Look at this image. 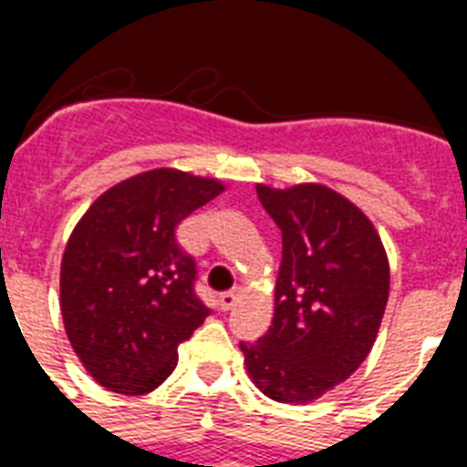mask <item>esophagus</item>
<instances>
[{
  "instance_id": "1",
  "label": "esophagus",
  "mask_w": 467,
  "mask_h": 467,
  "mask_svg": "<svg viewBox=\"0 0 467 467\" xmlns=\"http://www.w3.org/2000/svg\"><path fill=\"white\" fill-rule=\"evenodd\" d=\"M238 296H241V287H234V290H229V292H222L220 306L224 308V311H229V308H234V304L238 301Z\"/></svg>"
}]
</instances>
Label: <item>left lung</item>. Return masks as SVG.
<instances>
[{
	"mask_svg": "<svg viewBox=\"0 0 467 467\" xmlns=\"http://www.w3.org/2000/svg\"><path fill=\"white\" fill-rule=\"evenodd\" d=\"M257 196L283 234L269 332L241 341L247 374L266 398L304 404L346 381L372 350L390 269L372 222L323 184Z\"/></svg>",
	"mask_w": 467,
	"mask_h": 467,
	"instance_id": "1",
	"label": "left lung"
}]
</instances>
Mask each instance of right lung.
<instances>
[{
	"label": "right lung",
	"mask_w": 467,
	"mask_h": 467,
	"mask_svg": "<svg viewBox=\"0 0 467 467\" xmlns=\"http://www.w3.org/2000/svg\"><path fill=\"white\" fill-rule=\"evenodd\" d=\"M220 192L217 180L159 168L107 189L74 226L60 311L74 353L100 386L151 393L175 369L177 346L210 316L175 229Z\"/></svg>",
	"instance_id": "add662e5"
}]
</instances>
